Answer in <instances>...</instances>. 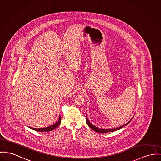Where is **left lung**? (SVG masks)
Returning <instances> with one entry per match:
<instances>
[{
    "label": "left lung",
    "mask_w": 161,
    "mask_h": 161,
    "mask_svg": "<svg viewBox=\"0 0 161 161\" xmlns=\"http://www.w3.org/2000/svg\"><path fill=\"white\" fill-rule=\"evenodd\" d=\"M132 119L130 120L127 124H124L123 125H122V126H121V127H117V128H114V129H100L99 127H96L94 125L91 124V123L89 122V121L88 120L86 116V122L87 124L89 125V127L91 129H92L93 130H94L95 132H98V133H100V134H101V133H102V134H105V133H108V132H113V131H115V130H118L120 129L121 128H122V127H123L124 126L127 125V124H129V123L132 121Z\"/></svg>",
    "instance_id": "1"
}]
</instances>
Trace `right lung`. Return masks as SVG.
Segmentation results:
<instances>
[{"label": "right lung", "mask_w": 161, "mask_h": 161, "mask_svg": "<svg viewBox=\"0 0 161 161\" xmlns=\"http://www.w3.org/2000/svg\"><path fill=\"white\" fill-rule=\"evenodd\" d=\"M61 116H59V118L58 121L56 123L50 125L49 127H45V128H39V129L32 128V127H29L36 131H38V132H50V131L54 130V129H56L57 127H58L61 123Z\"/></svg>", "instance_id": "right-lung-1"}]
</instances>
